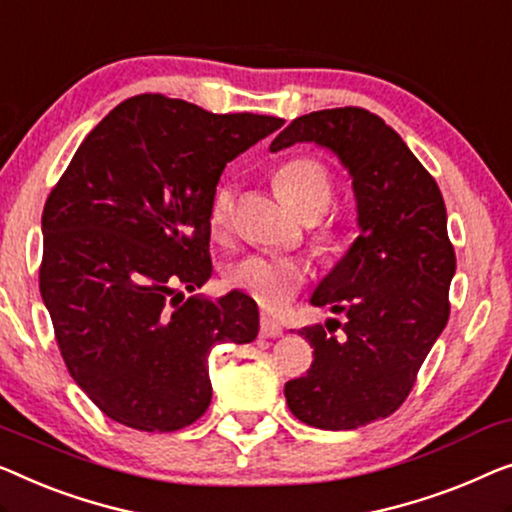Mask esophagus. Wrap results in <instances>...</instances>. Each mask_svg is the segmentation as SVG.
Returning a JSON list of instances; mask_svg holds the SVG:
<instances>
[{
	"label": "esophagus",
	"mask_w": 512,
	"mask_h": 512,
	"mask_svg": "<svg viewBox=\"0 0 512 512\" xmlns=\"http://www.w3.org/2000/svg\"><path fill=\"white\" fill-rule=\"evenodd\" d=\"M281 335H284V328H281V323H277L270 316H261V337L274 339V337H281Z\"/></svg>",
	"instance_id": "obj_1"
}]
</instances>
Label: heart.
Segmentation results:
<instances>
[{
	"mask_svg": "<svg viewBox=\"0 0 512 512\" xmlns=\"http://www.w3.org/2000/svg\"><path fill=\"white\" fill-rule=\"evenodd\" d=\"M274 189L298 217H321L332 201V180L321 161L298 157L286 161L274 173ZM233 187L221 184L210 203V221L214 231L228 224L233 212ZM325 244H332L330 235H323ZM226 281L240 291L249 293L258 305L279 311L291 305L295 295L307 281V268L300 261L274 254H247L228 265Z\"/></svg>",
	"mask_w": 512,
	"mask_h": 512,
	"instance_id": "obj_1",
	"label": "heart"
}]
</instances>
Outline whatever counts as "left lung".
<instances>
[{"instance_id": "8db88e82", "label": "left lung", "mask_w": 512, "mask_h": 512, "mask_svg": "<svg viewBox=\"0 0 512 512\" xmlns=\"http://www.w3.org/2000/svg\"><path fill=\"white\" fill-rule=\"evenodd\" d=\"M316 143L353 180L360 235L316 291L311 305L344 314L302 328L314 348L305 376L286 383L291 413L318 429H355L395 413L446 328L455 249L434 177L397 131L362 108L302 115L270 152ZM343 328V337L331 335Z\"/></svg>"}]
</instances>
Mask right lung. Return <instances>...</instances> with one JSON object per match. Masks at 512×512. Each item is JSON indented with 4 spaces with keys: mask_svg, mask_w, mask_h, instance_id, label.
Segmentation results:
<instances>
[{
    "mask_svg": "<svg viewBox=\"0 0 512 512\" xmlns=\"http://www.w3.org/2000/svg\"><path fill=\"white\" fill-rule=\"evenodd\" d=\"M140 94L87 133L43 207L39 288L87 397L120 425L175 432L210 406L207 355L258 335L240 291L191 295L212 274L210 203L228 161L277 131Z\"/></svg>",
    "mask_w": 512,
    "mask_h": 512,
    "instance_id": "add662e5",
    "label": "right lung"
}]
</instances>
